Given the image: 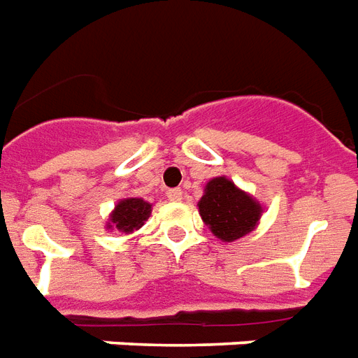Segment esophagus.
<instances>
[{
	"label": "esophagus",
	"instance_id": "1",
	"mask_svg": "<svg viewBox=\"0 0 358 358\" xmlns=\"http://www.w3.org/2000/svg\"><path fill=\"white\" fill-rule=\"evenodd\" d=\"M182 195H184V192H182L180 187H174V189H169V192H166V197L171 201H174V203H176V201H182Z\"/></svg>",
	"mask_w": 358,
	"mask_h": 358
}]
</instances>
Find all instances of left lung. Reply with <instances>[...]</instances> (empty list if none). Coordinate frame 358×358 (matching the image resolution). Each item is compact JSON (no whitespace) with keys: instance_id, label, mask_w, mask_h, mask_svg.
<instances>
[{"instance_id":"obj_1","label":"left lung","mask_w":358,"mask_h":358,"mask_svg":"<svg viewBox=\"0 0 358 358\" xmlns=\"http://www.w3.org/2000/svg\"><path fill=\"white\" fill-rule=\"evenodd\" d=\"M199 214L218 239L231 243L258 226L262 205L226 176L213 178L199 201Z\"/></svg>"}]
</instances>
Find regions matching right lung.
I'll return each instance as SVG.
<instances>
[{"label": "right lung", "mask_w": 358, "mask_h": 358, "mask_svg": "<svg viewBox=\"0 0 358 358\" xmlns=\"http://www.w3.org/2000/svg\"><path fill=\"white\" fill-rule=\"evenodd\" d=\"M152 214V205L144 199L138 197H129V199H121L110 214V222L106 224L108 229H117V231L132 233L134 229H140L144 226V222L150 218Z\"/></svg>", "instance_id": "right-lung-1"}]
</instances>
